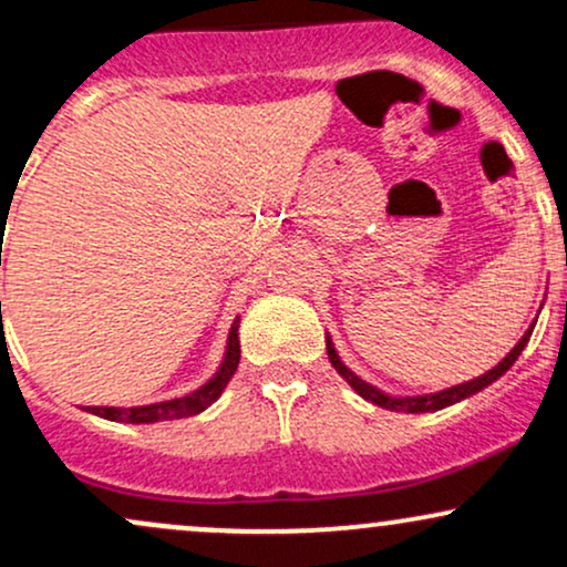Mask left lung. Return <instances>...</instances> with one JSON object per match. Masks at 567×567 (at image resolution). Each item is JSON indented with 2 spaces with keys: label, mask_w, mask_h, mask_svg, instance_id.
Here are the masks:
<instances>
[{
  "label": "left lung",
  "mask_w": 567,
  "mask_h": 567,
  "mask_svg": "<svg viewBox=\"0 0 567 567\" xmlns=\"http://www.w3.org/2000/svg\"><path fill=\"white\" fill-rule=\"evenodd\" d=\"M533 328H536V320H533L530 328L525 330V336L519 338L517 343H514V349L509 351V354H506L504 360H501L496 368L487 370V373L477 375V379H472V381H466V383H458V386L442 389V392H432V394H413V396L386 394V392H383V389L373 386V383L362 381L360 375L354 373V370H349L347 365H343V360H341V357H338V351H336L333 338L324 336V343H328V357H330V362H333V368L338 370V375H341V379L347 381L349 386L354 389V392L362 396V400L373 402V405H379V408L394 410V413H434V410H442V408H447V405H455V402H461V400H466V396H472V394L483 392L485 386H491L493 381H498L501 375H504L506 370H509V368L514 365V360H517V357L523 354V349L528 347Z\"/></svg>",
  "instance_id": "left-lung-1"
}]
</instances>
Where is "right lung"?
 I'll return each mask as SVG.
<instances>
[{
	"label": "right lung",
	"instance_id": "add662e5",
	"mask_svg": "<svg viewBox=\"0 0 567 567\" xmlns=\"http://www.w3.org/2000/svg\"><path fill=\"white\" fill-rule=\"evenodd\" d=\"M2 266V258H0ZM2 311V301H0ZM239 365V317L231 322L229 338H226L224 360L216 373L210 375L202 386L194 389L184 396H175V400L165 402H152V405H133V408H114V405H93L87 408V413L101 415L106 421H120V424H157V421H175V419H188V415H197L205 408H210L213 402L224 394L226 383L231 381V375L237 373Z\"/></svg>",
	"mask_w": 567,
	"mask_h": 567
}]
</instances>
